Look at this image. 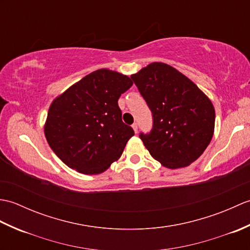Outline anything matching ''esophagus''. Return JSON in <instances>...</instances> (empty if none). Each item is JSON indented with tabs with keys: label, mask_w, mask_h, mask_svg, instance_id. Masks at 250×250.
I'll list each match as a JSON object with an SVG mask.
<instances>
[{
	"label": "esophagus",
	"mask_w": 250,
	"mask_h": 250,
	"mask_svg": "<svg viewBox=\"0 0 250 250\" xmlns=\"http://www.w3.org/2000/svg\"><path fill=\"white\" fill-rule=\"evenodd\" d=\"M132 128H133V130H134L135 133H137V124H136V122H135V124L132 125Z\"/></svg>",
	"instance_id": "1"
}]
</instances>
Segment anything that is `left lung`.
Instances as JSON below:
<instances>
[{
    "label": "left lung",
    "mask_w": 250,
    "mask_h": 250,
    "mask_svg": "<svg viewBox=\"0 0 250 250\" xmlns=\"http://www.w3.org/2000/svg\"><path fill=\"white\" fill-rule=\"evenodd\" d=\"M131 78L152 111L151 132L140 135L147 150L167 168L190 166L213 139L215 108L209 98L167 63L152 62Z\"/></svg>",
    "instance_id": "obj_1"
}]
</instances>
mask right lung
I'll return each mask as SVG.
<instances>
[{
    "mask_svg": "<svg viewBox=\"0 0 250 250\" xmlns=\"http://www.w3.org/2000/svg\"><path fill=\"white\" fill-rule=\"evenodd\" d=\"M133 84L108 68L88 74L52 101L45 137L60 160L75 171L97 175L118 160L134 131L121 120L118 99Z\"/></svg>",
    "mask_w": 250,
    "mask_h": 250,
    "instance_id": "obj_1",
    "label": "right lung"
}]
</instances>
